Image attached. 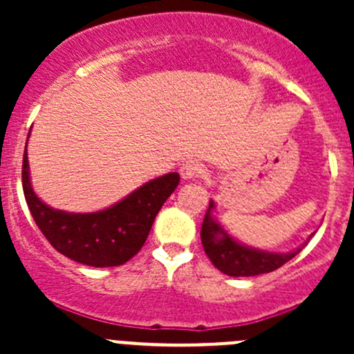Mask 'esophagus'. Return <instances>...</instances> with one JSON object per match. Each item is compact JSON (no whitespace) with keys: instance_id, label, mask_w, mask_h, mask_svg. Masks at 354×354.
Segmentation results:
<instances>
[{"instance_id":"34e87169","label":"esophagus","mask_w":354,"mask_h":354,"mask_svg":"<svg viewBox=\"0 0 354 354\" xmlns=\"http://www.w3.org/2000/svg\"><path fill=\"white\" fill-rule=\"evenodd\" d=\"M202 173H203V166L195 159L187 160V162L181 164L180 167V174L183 180H194V178H198Z\"/></svg>"}]
</instances>
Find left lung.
<instances>
[{"label": "left lung", "mask_w": 354, "mask_h": 354, "mask_svg": "<svg viewBox=\"0 0 354 354\" xmlns=\"http://www.w3.org/2000/svg\"><path fill=\"white\" fill-rule=\"evenodd\" d=\"M214 210H216V202L210 200L209 209L203 217L200 238H202L203 250H205L210 262L226 276L250 277L272 272V270L279 269L281 266L289 262L292 257L298 255L305 246L301 245L291 252L284 253L267 252V250L248 246L238 241L236 238H233L224 230L223 224L214 216Z\"/></svg>", "instance_id": "obj_1"}]
</instances>
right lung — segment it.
Wrapping results in <instances>:
<instances>
[{
	"instance_id": "obj_1",
	"label": "right lung",
	"mask_w": 354,
	"mask_h": 354,
	"mask_svg": "<svg viewBox=\"0 0 354 354\" xmlns=\"http://www.w3.org/2000/svg\"><path fill=\"white\" fill-rule=\"evenodd\" d=\"M22 183L35 224L59 253L84 266L116 267L140 252L157 212L176 190L180 174L167 173L147 181L120 202L97 212H66L42 202L32 188L27 151L24 154Z\"/></svg>"
}]
</instances>
